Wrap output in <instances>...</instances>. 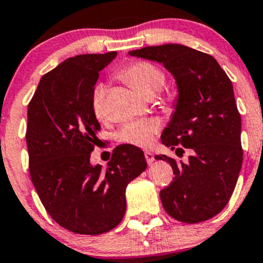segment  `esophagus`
<instances>
[{"label":"esophagus","mask_w":263,"mask_h":263,"mask_svg":"<svg viewBox=\"0 0 263 263\" xmlns=\"http://www.w3.org/2000/svg\"><path fill=\"white\" fill-rule=\"evenodd\" d=\"M145 159H146V161H147V164L148 165H151V164L154 163V155H153V153H151V151H148V150H145Z\"/></svg>","instance_id":"esophagus-1"}]
</instances>
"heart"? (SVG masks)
Listing matches in <instances>:
<instances>
[{
  "label": "heart",
  "mask_w": 263,
  "mask_h": 263,
  "mask_svg": "<svg viewBox=\"0 0 263 263\" xmlns=\"http://www.w3.org/2000/svg\"><path fill=\"white\" fill-rule=\"evenodd\" d=\"M122 80L129 82L147 97H153L160 91L165 85V75L163 70L150 62H132L124 66L118 73ZM105 95L107 87L99 84L94 87L91 94V109L98 119L105 118ZM159 131V122L156 119H141L126 123L118 132L117 137L121 142L134 146L145 147L153 141Z\"/></svg>",
  "instance_id": "heart-1"
}]
</instances>
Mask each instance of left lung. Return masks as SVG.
Here are the masks:
<instances>
[{"label": "left lung", "mask_w": 263, "mask_h": 263, "mask_svg": "<svg viewBox=\"0 0 263 263\" xmlns=\"http://www.w3.org/2000/svg\"><path fill=\"white\" fill-rule=\"evenodd\" d=\"M129 54L163 63L173 73L179 97L176 113L161 135V142L187 163L166 155L176 177L160 191L165 211L187 224L205 221L229 202L243 161L240 113L230 79L208 53L182 44H164L131 50Z\"/></svg>", "instance_id": "1"}]
</instances>
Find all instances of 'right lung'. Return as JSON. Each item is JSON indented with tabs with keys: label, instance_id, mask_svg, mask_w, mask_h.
I'll list each match as a JSON object with an SVG mask.
<instances>
[{
	"label": "right lung",
	"instance_id": "obj_1",
	"mask_svg": "<svg viewBox=\"0 0 263 263\" xmlns=\"http://www.w3.org/2000/svg\"><path fill=\"white\" fill-rule=\"evenodd\" d=\"M117 52L67 58L43 75L28 105L29 173L47 213L76 234L116 228L126 213V187L146 169L140 147L119 145L105 169L90 164L100 124L91 94Z\"/></svg>",
	"mask_w": 263,
	"mask_h": 263
}]
</instances>
